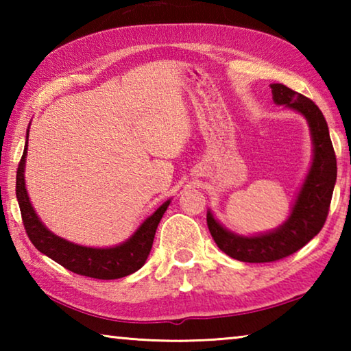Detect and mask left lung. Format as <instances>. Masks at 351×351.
<instances>
[{"label":"left lung","instance_id":"obj_1","mask_svg":"<svg viewBox=\"0 0 351 351\" xmlns=\"http://www.w3.org/2000/svg\"><path fill=\"white\" fill-rule=\"evenodd\" d=\"M272 100L304 116L310 127L313 159L288 218L269 232L240 235L218 221L207 210V226L212 239L224 254L246 263H268L288 257L316 237L328 215L337 167L326 121L319 106L282 83H272Z\"/></svg>","mask_w":351,"mask_h":351}]
</instances>
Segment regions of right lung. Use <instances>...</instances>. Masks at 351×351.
<instances>
[{
  "mask_svg": "<svg viewBox=\"0 0 351 351\" xmlns=\"http://www.w3.org/2000/svg\"><path fill=\"white\" fill-rule=\"evenodd\" d=\"M27 139L29 127L25 152H23L19 170H16V199H19L20 204L23 224H25L26 234L29 240L32 241V245L41 254L47 255L49 258L57 261L58 265H62L63 268L73 271L75 274L100 278V280L121 278L141 269L152 251L158 224L161 221L164 212L167 210L171 199H167L159 206L150 217H147L139 224V228L134 230L130 239L119 243L116 246L90 247L64 240L46 228L32 207L31 199H29L25 181Z\"/></svg>",
  "mask_w": 351,
  "mask_h": 351,
  "instance_id": "add662e5",
  "label": "right lung"
}]
</instances>
